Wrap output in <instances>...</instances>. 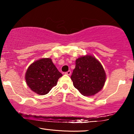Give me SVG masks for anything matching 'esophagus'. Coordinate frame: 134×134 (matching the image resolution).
<instances>
[{"label":"esophagus","instance_id":"esophagus-1","mask_svg":"<svg viewBox=\"0 0 134 134\" xmlns=\"http://www.w3.org/2000/svg\"><path fill=\"white\" fill-rule=\"evenodd\" d=\"M65 74L66 75H68V76H70L71 74V71H67L66 72H65Z\"/></svg>","mask_w":134,"mask_h":134}]
</instances>
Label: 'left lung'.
Wrapping results in <instances>:
<instances>
[{
    "instance_id": "1",
    "label": "left lung",
    "mask_w": 134,
    "mask_h": 134,
    "mask_svg": "<svg viewBox=\"0 0 134 134\" xmlns=\"http://www.w3.org/2000/svg\"><path fill=\"white\" fill-rule=\"evenodd\" d=\"M71 79L73 85L82 95L91 96L104 87L106 74L100 62L94 56L87 54L77 58Z\"/></svg>"
}]
</instances>
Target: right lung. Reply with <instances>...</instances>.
<instances>
[{
    "label": "right lung",
    "mask_w": 134,
    "mask_h": 134,
    "mask_svg": "<svg viewBox=\"0 0 134 134\" xmlns=\"http://www.w3.org/2000/svg\"><path fill=\"white\" fill-rule=\"evenodd\" d=\"M62 76L50 58L36 60L29 66L25 74L27 85L36 94L48 93Z\"/></svg>",
    "instance_id": "add662e5"
}]
</instances>
